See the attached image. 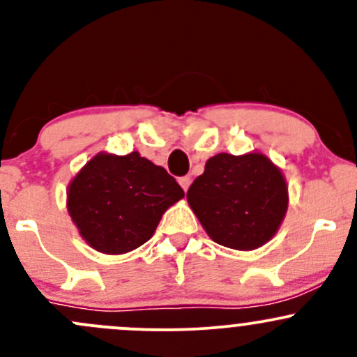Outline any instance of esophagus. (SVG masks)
<instances>
[{"instance_id": "obj_1", "label": "esophagus", "mask_w": 357, "mask_h": 357, "mask_svg": "<svg viewBox=\"0 0 357 357\" xmlns=\"http://www.w3.org/2000/svg\"><path fill=\"white\" fill-rule=\"evenodd\" d=\"M179 185H181V188L186 192V190L190 188V185H192V178H190V176H183V178H179Z\"/></svg>"}]
</instances>
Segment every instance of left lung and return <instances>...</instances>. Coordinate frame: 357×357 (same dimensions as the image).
<instances>
[{"label":"left lung","instance_id":"8db88e82","mask_svg":"<svg viewBox=\"0 0 357 357\" xmlns=\"http://www.w3.org/2000/svg\"><path fill=\"white\" fill-rule=\"evenodd\" d=\"M186 199L207 235L236 250L271 240L289 205L282 171L261 153L211 157Z\"/></svg>","mask_w":357,"mask_h":357}]
</instances>
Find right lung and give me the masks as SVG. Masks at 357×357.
<instances>
[{
    "label": "right lung",
    "instance_id": "1",
    "mask_svg": "<svg viewBox=\"0 0 357 357\" xmlns=\"http://www.w3.org/2000/svg\"><path fill=\"white\" fill-rule=\"evenodd\" d=\"M183 197L176 179L138 152L100 153L72 179L67 207L89 245L124 254L149 242L165 208Z\"/></svg>",
    "mask_w": 357,
    "mask_h": 357
}]
</instances>
